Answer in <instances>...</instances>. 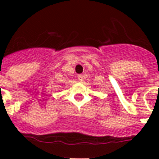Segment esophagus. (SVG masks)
Wrapping results in <instances>:
<instances>
[{"instance_id": "esophagus-1", "label": "esophagus", "mask_w": 159, "mask_h": 159, "mask_svg": "<svg viewBox=\"0 0 159 159\" xmlns=\"http://www.w3.org/2000/svg\"><path fill=\"white\" fill-rule=\"evenodd\" d=\"M77 79H78L80 82H83L84 81V76H83V75H78Z\"/></svg>"}]
</instances>
